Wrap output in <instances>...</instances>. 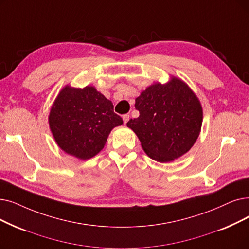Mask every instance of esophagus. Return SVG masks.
<instances>
[{
    "label": "esophagus",
    "instance_id": "34e87169",
    "mask_svg": "<svg viewBox=\"0 0 249 249\" xmlns=\"http://www.w3.org/2000/svg\"><path fill=\"white\" fill-rule=\"evenodd\" d=\"M122 118H123V122H124V124H126V123L128 122V120H129V115H128V114H125V115H123V116H122Z\"/></svg>",
    "mask_w": 249,
    "mask_h": 249
}]
</instances>
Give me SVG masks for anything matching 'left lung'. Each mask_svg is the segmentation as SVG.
I'll list each match as a JSON object with an SVG mask.
<instances>
[{
  "label": "left lung",
  "mask_w": 249,
  "mask_h": 249,
  "mask_svg": "<svg viewBox=\"0 0 249 249\" xmlns=\"http://www.w3.org/2000/svg\"><path fill=\"white\" fill-rule=\"evenodd\" d=\"M139 117L131 128L145 154L160 163L175 160L192 147L202 124V107L196 95L182 80L150 85L135 100Z\"/></svg>",
  "instance_id": "1"
}]
</instances>
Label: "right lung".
<instances>
[{
    "label": "right lung",
    "mask_w": 249,
    "mask_h": 249,
    "mask_svg": "<svg viewBox=\"0 0 249 249\" xmlns=\"http://www.w3.org/2000/svg\"><path fill=\"white\" fill-rule=\"evenodd\" d=\"M52 133L58 145L80 160L94 157L104 148L112 129L123 124L111 101L93 86L64 88L49 116Z\"/></svg>",
    "instance_id": "add662e5"
}]
</instances>
